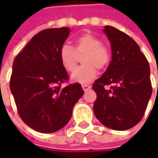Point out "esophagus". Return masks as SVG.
<instances>
[{"instance_id":"34e87169","label":"esophagus","mask_w":158,"mask_h":158,"mask_svg":"<svg viewBox=\"0 0 158 158\" xmlns=\"http://www.w3.org/2000/svg\"><path fill=\"white\" fill-rule=\"evenodd\" d=\"M90 88H91L90 85H87V84H83L82 85V89H83L84 91H88L89 89H90Z\"/></svg>"}]
</instances>
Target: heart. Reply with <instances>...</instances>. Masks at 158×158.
Instances as JSON below:
<instances>
[{"instance_id":"heart-1","label":"heart","mask_w":158,"mask_h":158,"mask_svg":"<svg viewBox=\"0 0 158 158\" xmlns=\"http://www.w3.org/2000/svg\"><path fill=\"white\" fill-rule=\"evenodd\" d=\"M84 65L71 75V80L77 83H88L96 78L97 69H104L110 61V52L99 37L91 34H84L75 40V48L65 44L59 50V60L63 69L69 72L74 71L78 56Z\"/></svg>"}]
</instances>
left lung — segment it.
I'll return each mask as SVG.
<instances>
[{"mask_svg": "<svg viewBox=\"0 0 158 158\" xmlns=\"http://www.w3.org/2000/svg\"><path fill=\"white\" fill-rule=\"evenodd\" d=\"M111 49V61L92 89L96 118L106 127L124 131L136 125L152 95L149 64L139 46L123 32L106 25L103 29ZM111 85L109 90L104 87Z\"/></svg>", "mask_w": 158, "mask_h": 158, "instance_id": "1", "label": "left lung"}]
</instances>
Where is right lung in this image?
Returning <instances> with one entry per match:
<instances>
[{
    "instance_id": "add662e5",
    "label": "right lung",
    "mask_w": 158,
    "mask_h": 158,
    "mask_svg": "<svg viewBox=\"0 0 158 158\" xmlns=\"http://www.w3.org/2000/svg\"><path fill=\"white\" fill-rule=\"evenodd\" d=\"M69 27L51 28L36 34L17 55L10 89L19 116L39 133H54L70 120L84 91L79 83L61 88L69 79L59 60V50L68 38Z\"/></svg>"
}]
</instances>
